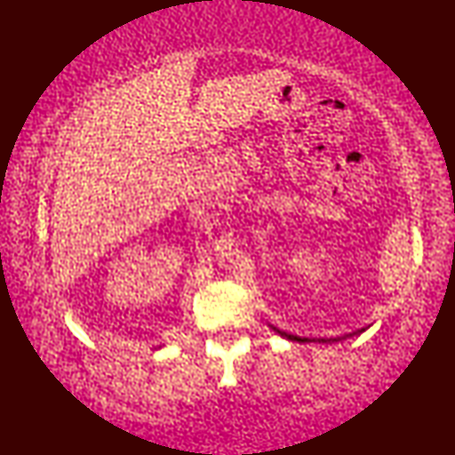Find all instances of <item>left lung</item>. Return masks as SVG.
Here are the masks:
<instances>
[{
  "mask_svg": "<svg viewBox=\"0 0 455 455\" xmlns=\"http://www.w3.org/2000/svg\"><path fill=\"white\" fill-rule=\"evenodd\" d=\"M274 328V331L279 334V336H283V338H287V340H293V342H301V344H305V342H311V340H308V338H301V336H293V334H287V332H282V331H277V328L275 326H272ZM365 331V328H362V331H355V332H352V334H346V336H342V338H328V340H326V338H321V340H318V342H338V340H344V338H347V336H354V334H360V332H363Z\"/></svg>",
  "mask_w": 455,
  "mask_h": 455,
  "instance_id": "left-lung-1",
  "label": "left lung"
}]
</instances>
